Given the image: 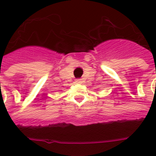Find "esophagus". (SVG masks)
Instances as JSON below:
<instances>
[{
    "label": "esophagus",
    "mask_w": 156,
    "mask_h": 156,
    "mask_svg": "<svg viewBox=\"0 0 156 156\" xmlns=\"http://www.w3.org/2000/svg\"><path fill=\"white\" fill-rule=\"evenodd\" d=\"M75 82H76V83H78V84H80V83H83V81H82V79H81V78H78V79H76Z\"/></svg>",
    "instance_id": "34e87169"
}]
</instances>
